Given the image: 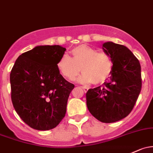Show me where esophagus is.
<instances>
[{
    "instance_id": "1",
    "label": "esophagus",
    "mask_w": 153,
    "mask_h": 153,
    "mask_svg": "<svg viewBox=\"0 0 153 153\" xmlns=\"http://www.w3.org/2000/svg\"><path fill=\"white\" fill-rule=\"evenodd\" d=\"M81 88L83 89V91H84L85 93L88 91V88L86 87V86H81Z\"/></svg>"
}]
</instances>
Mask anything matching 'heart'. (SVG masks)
Masks as SVG:
<instances>
[{
  "mask_svg": "<svg viewBox=\"0 0 153 153\" xmlns=\"http://www.w3.org/2000/svg\"><path fill=\"white\" fill-rule=\"evenodd\" d=\"M71 53L72 58L64 54L57 64L59 72L67 80L75 81L81 70L84 73L81 81L84 83L100 84L110 77L112 62L106 53L97 52L85 45L75 48Z\"/></svg>",
  "mask_w": 153,
  "mask_h": 153,
  "instance_id": "heart-1",
  "label": "heart"
}]
</instances>
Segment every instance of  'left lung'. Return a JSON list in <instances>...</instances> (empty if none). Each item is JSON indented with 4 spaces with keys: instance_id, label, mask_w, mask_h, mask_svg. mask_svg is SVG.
Wrapping results in <instances>:
<instances>
[{
    "instance_id": "obj_1",
    "label": "left lung",
    "mask_w": 153,
    "mask_h": 153,
    "mask_svg": "<svg viewBox=\"0 0 153 153\" xmlns=\"http://www.w3.org/2000/svg\"><path fill=\"white\" fill-rule=\"evenodd\" d=\"M102 48L113 63L111 76L102 86L88 90L86 105L99 121L111 123L133 110L141 89V65L125 46L108 42Z\"/></svg>"
}]
</instances>
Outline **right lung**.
I'll use <instances>...</instances> for the list:
<instances>
[{"mask_svg":"<svg viewBox=\"0 0 153 153\" xmlns=\"http://www.w3.org/2000/svg\"><path fill=\"white\" fill-rule=\"evenodd\" d=\"M65 51L59 45L37 46L21 54L13 66V106L22 121L33 129H53L65 116L69 95L75 87L57 67Z\"/></svg>","mask_w":153,"mask_h":153,"instance_id":"right-lung-1","label":"right lung"}]
</instances>
